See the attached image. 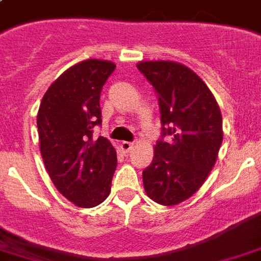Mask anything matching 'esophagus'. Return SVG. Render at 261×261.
<instances>
[{"instance_id": "34e87169", "label": "esophagus", "mask_w": 261, "mask_h": 261, "mask_svg": "<svg viewBox=\"0 0 261 261\" xmlns=\"http://www.w3.org/2000/svg\"><path fill=\"white\" fill-rule=\"evenodd\" d=\"M133 146H135V143H132V142H122L121 143V149H122L123 153H129L133 149Z\"/></svg>"}]
</instances>
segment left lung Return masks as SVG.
Masks as SVG:
<instances>
[{
  "label": "left lung",
  "instance_id": "obj_1",
  "mask_svg": "<svg viewBox=\"0 0 261 261\" xmlns=\"http://www.w3.org/2000/svg\"><path fill=\"white\" fill-rule=\"evenodd\" d=\"M153 86L161 114V136L143 185L151 200L175 206L189 199L216 164L222 118L216 98L193 70L171 61L139 62Z\"/></svg>",
  "mask_w": 261,
  "mask_h": 261
}]
</instances>
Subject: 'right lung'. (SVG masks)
<instances>
[{
    "label": "right lung",
    "instance_id": "obj_1",
    "mask_svg": "<svg viewBox=\"0 0 261 261\" xmlns=\"http://www.w3.org/2000/svg\"><path fill=\"white\" fill-rule=\"evenodd\" d=\"M115 69L108 61L76 64L45 91L37 114L40 151L53 184L76 206L107 199L117 153L107 139L93 138L101 125L100 94Z\"/></svg>",
    "mask_w": 261,
    "mask_h": 261
}]
</instances>
